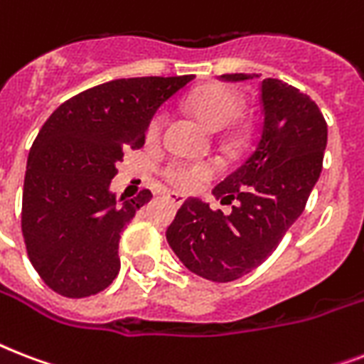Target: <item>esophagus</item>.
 Masks as SVG:
<instances>
[{
	"instance_id": "34e87169",
	"label": "esophagus",
	"mask_w": 364,
	"mask_h": 364,
	"mask_svg": "<svg viewBox=\"0 0 364 364\" xmlns=\"http://www.w3.org/2000/svg\"><path fill=\"white\" fill-rule=\"evenodd\" d=\"M166 198L170 200L171 204H176V205H181L183 202H185V196L179 193H173V191H170V193H166Z\"/></svg>"
}]
</instances>
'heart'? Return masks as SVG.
I'll use <instances>...</instances> for the list:
<instances>
[{
	"instance_id": "heart-1",
	"label": "heart",
	"mask_w": 364,
	"mask_h": 364,
	"mask_svg": "<svg viewBox=\"0 0 364 364\" xmlns=\"http://www.w3.org/2000/svg\"><path fill=\"white\" fill-rule=\"evenodd\" d=\"M243 107V100L236 90L225 85H208L200 88L198 92L191 98V109L198 121L211 130H221L227 128L230 122L240 115ZM164 124V113L159 111L151 119L147 126L149 139H156L160 136ZM215 171L213 162L204 160H193V162H176L166 170V179L183 191H193L198 188L204 181H208L211 173Z\"/></svg>"
}]
</instances>
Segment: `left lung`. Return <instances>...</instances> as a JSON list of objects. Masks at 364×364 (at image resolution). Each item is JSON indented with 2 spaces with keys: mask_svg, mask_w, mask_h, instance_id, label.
<instances>
[{
  "mask_svg": "<svg viewBox=\"0 0 364 364\" xmlns=\"http://www.w3.org/2000/svg\"><path fill=\"white\" fill-rule=\"evenodd\" d=\"M223 81H247L227 73ZM262 122L253 147L213 194L232 202L225 215L187 198L166 230L183 264L210 282L227 283L262 264L304 211L327 147V122L317 104L279 79L260 82Z\"/></svg>",
  "mask_w": 364,
  "mask_h": 364,
  "instance_id": "obj_1",
  "label": "left lung"
}]
</instances>
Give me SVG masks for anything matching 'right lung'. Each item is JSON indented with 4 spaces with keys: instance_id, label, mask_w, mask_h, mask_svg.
I'll list each match as a JSON object with an SVG mask.
<instances>
[{
    "instance_id": "obj_1",
    "label": "right lung",
    "mask_w": 364,
    "mask_h": 364,
    "mask_svg": "<svg viewBox=\"0 0 364 364\" xmlns=\"http://www.w3.org/2000/svg\"><path fill=\"white\" fill-rule=\"evenodd\" d=\"M132 77L88 88L60 105L28 154L22 236L31 264L68 299L104 291L119 270V240L136 211L153 198H117L111 179L126 149H139L164 102L193 81Z\"/></svg>"
}]
</instances>
